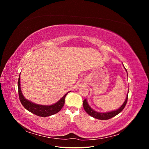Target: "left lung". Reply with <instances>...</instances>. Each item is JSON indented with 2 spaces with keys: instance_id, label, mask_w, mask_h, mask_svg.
Instances as JSON below:
<instances>
[{
  "instance_id": "1",
  "label": "left lung",
  "mask_w": 149,
  "mask_h": 149,
  "mask_svg": "<svg viewBox=\"0 0 149 149\" xmlns=\"http://www.w3.org/2000/svg\"><path fill=\"white\" fill-rule=\"evenodd\" d=\"M124 66V65H123ZM126 72L127 71V70L125 68ZM128 76V74H127ZM128 94H129V91L128 93L127 94V96H126L125 100L124 101V102L123 103V104L122 105L119 109L112 111H109V112H97L96 111H94V109H93L92 108L90 107V106L89 105V104L87 101V99H86L83 101V107L84 109L85 110V111L87 112V113L91 116L93 118H95V119H100V120H107L113 117L116 116V115H118V114H119L120 112L124 109V108L125 107L126 104H127V99H128Z\"/></svg>"
}]
</instances>
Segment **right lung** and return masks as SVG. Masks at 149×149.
Here are the masks:
<instances>
[{
  "mask_svg": "<svg viewBox=\"0 0 149 149\" xmlns=\"http://www.w3.org/2000/svg\"><path fill=\"white\" fill-rule=\"evenodd\" d=\"M18 91H19V95L20 101L22 104L25 108L26 110L31 112L35 115L40 117H48L56 114L59 112L61 108L65 104V99L67 94L66 93L60 100L52 105H40L38 104L31 102L30 101L26 100L22 94L21 88H20V77L18 81Z\"/></svg>",
  "mask_w": 149,
  "mask_h": 149,
  "instance_id": "right-lung-1",
  "label": "right lung"
}]
</instances>
